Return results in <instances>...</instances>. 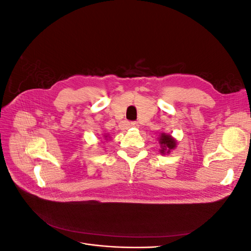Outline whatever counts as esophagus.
Masks as SVG:
<instances>
[{
	"label": "esophagus",
	"instance_id": "34e87169",
	"mask_svg": "<svg viewBox=\"0 0 251 251\" xmlns=\"http://www.w3.org/2000/svg\"><path fill=\"white\" fill-rule=\"evenodd\" d=\"M128 125H130V126H132V127H139V125L137 123H135V121H133V123H130Z\"/></svg>",
	"mask_w": 251,
	"mask_h": 251
}]
</instances>
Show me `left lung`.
Returning a JSON list of instances; mask_svg holds the SVG:
<instances>
[{
    "instance_id": "obj_1",
    "label": "left lung",
    "mask_w": 251,
    "mask_h": 251,
    "mask_svg": "<svg viewBox=\"0 0 251 251\" xmlns=\"http://www.w3.org/2000/svg\"><path fill=\"white\" fill-rule=\"evenodd\" d=\"M159 144H160V154L162 155H169L171 151L177 148V140L175 139L171 134L168 133H161L159 136Z\"/></svg>"
}]
</instances>
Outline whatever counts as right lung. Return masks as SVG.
<instances>
[{"label": "right lung", "mask_w": 251, "mask_h": 251, "mask_svg": "<svg viewBox=\"0 0 251 251\" xmlns=\"http://www.w3.org/2000/svg\"><path fill=\"white\" fill-rule=\"evenodd\" d=\"M103 139H104V140H109V139H110V136H109L108 134H104V135H103Z\"/></svg>", "instance_id": "add662e5"}]
</instances>
